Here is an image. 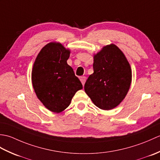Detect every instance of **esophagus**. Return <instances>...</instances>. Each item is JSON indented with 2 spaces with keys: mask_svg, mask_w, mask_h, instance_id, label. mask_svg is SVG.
Returning <instances> with one entry per match:
<instances>
[{
  "mask_svg": "<svg viewBox=\"0 0 160 160\" xmlns=\"http://www.w3.org/2000/svg\"><path fill=\"white\" fill-rule=\"evenodd\" d=\"M80 81H81V82H82V85H84V83H85V82H86V77L85 76L81 77L80 78Z\"/></svg>",
  "mask_w": 160,
  "mask_h": 160,
  "instance_id": "esophagus-1",
  "label": "esophagus"
}]
</instances>
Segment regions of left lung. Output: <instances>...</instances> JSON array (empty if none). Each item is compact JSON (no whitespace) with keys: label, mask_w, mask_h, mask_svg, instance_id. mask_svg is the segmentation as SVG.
I'll return each mask as SVG.
<instances>
[{"label":"left lung","mask_w":160,"mask_h":160,"mask_svg":"<svg viewBox=\"0 0 160 160\" xmlns=\"http://www.w3.org/2000/svg\"><path fill=\"white\" fill-rule=\"evenodd\" d=\"M93 67V73L86 81L84 91L98 108L113 109L124 99L130 88V64L123 52L111 44L94 55Z\"/></svg>","instance_id":"left-lung-1"}]
</instances>
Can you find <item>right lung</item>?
I'll use <instances>...</instances> for the list:
<instances>
[{
  "mask_svg": "<svg viewBox=\"0 0 160 160\" xmlns=\"http://www.w3.org/2000/svg\"><path fill=\"white\" fill-rule=\"evenodd\" d=\"M70 50L59 42H49L40 50L33 63L32 81L37 97L47 109L60 113L82 84L67 60Z\"/></svg>",
  "mask_w": 160,
  "mask_h": 160,
  "instance_id": "add662e5",
  "label": "right lung"
}]
</instances>
